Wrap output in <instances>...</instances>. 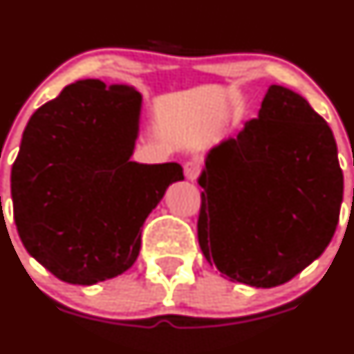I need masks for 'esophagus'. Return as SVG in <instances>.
Instances as JSON below:
<instances>
[{"label":"esophagus","mask_w":354,"mask_h":354,"mask_svg":"<svg viewBox=\"0 0 354 354\" xmlns=\"http://www.w3.org/2000/svg\"><path fill=\"white\" fill-rule=\"evenodd\" d=\"M198 174H200L198 162H195V160H188V162L185 164V176H187V180L195 181L198 178Z\"/></svg>","instance_id":"1"}]
</instances>
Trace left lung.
Instances as JSON below:
<instances>
[{
    "mask_svg": "<svg viewBox=\"0 0 354 354\" xmlns=\"http://www.w3.org/2000/svg\"><path fill=\"white\" fill-rule=\"evenodd\" d=\"M198 185L202 253L253 288L288 283L322 255L344 190L329 124L283 85H269L236 138L210 149Z\"/></svg>",
    "mask_w": 354,
    "mask_h": 354,
    "instance_id": "left-lung-1",
    "label": "left lung"
}]
</instances>
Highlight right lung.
Wrapping results in <instances>:
<instances>
[{"instance_id": "right-lung-1", "label": "right lung", "mask_w": 354, "mask_h": 354, "mask_svg": "<svg viewBox=\"0 0 354 354\" xmlns=\"http://www.w3.org/2000/svg\"><path fill=\"white\" fill-rule=\"evenodd\" d=\"M142 95L85 78L28 120L12 167L17 231L58 279L92 286L130 269L145 219L174 181L178 162L131 160Z\"/></svg>"}]
</instances>
